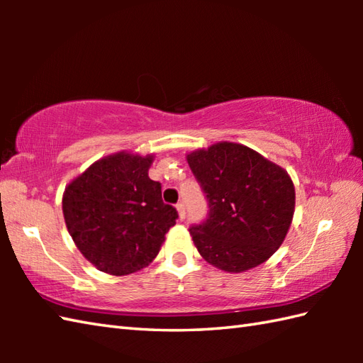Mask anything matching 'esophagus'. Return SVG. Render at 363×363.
Returning a JSON list of instances; mask_svg holds the SVG:
<instances>
[{"mask_svg": "<svg viewBox=\"0 0 363 363\" xmlns=\"http://www.w3.org/2000/svg\"><path fill=\"white\" fill-rule=\"evenodd\" d=\"M176 211H177V213H179V218L181 220L186 218V206H184V203L176 204Z\"/></svg>", "mask_w": 363, "mask_h": 363, "instance_id": "obj_1", "label": "esophagus"}]
</instances>
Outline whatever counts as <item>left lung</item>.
Wrapping results in <instances>:
<instances>
[{"label":"left lung","mask_w":363,"mask_h":363,"mask_svg":"<svg viewBox=\"0 0 363 363\" xmlns=\"http://www.w3.org/2000/svg\"><path fill=\"white\" fill-rule=\"evenodd\" d=\"M209 201V218L190 229L198 252L215 268L243 273L279 250L295 213L287 169L234 142L187 154Z\"/></svg>","instance_id":"left-lung-1"}]
</instances>
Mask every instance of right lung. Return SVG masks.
Masks as SVG:
<instances>
[{
  "label": "right lung",
  "instance_id": "1",
  "mask_svg": "<svg viewBox=\"0 0 363 363\" xmlns=\"http://www.w3.org/2000/svg\"><path fill=\"white\" fill-rule=\"evenodd\" d=\"M154 154L118 151L95 160L67 184L65 225L76 248L99 272L126 276L157 257L177 212L150 179Z\"/></svg>",
  "mask_w": 363,
  "mask_h": 363
}]
</instances>
